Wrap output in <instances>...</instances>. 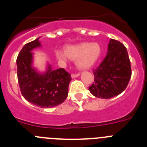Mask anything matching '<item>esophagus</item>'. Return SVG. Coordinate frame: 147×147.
<instances>
[{
    "label": "esophagus",
    "instance_id": "esophagus-1",
    "mask_svg": "<svg viewBox=\"0 0 147 147\" xmlns=\"http://www.w3.org/2000/svg\"><path fill=\"white\" fill-rule=\"evenodd\" d=\"M80 75V73H73V74H71V77L72 78H75V77H77V76H79Z\"/></svg>",
    "mask_w": 147,
    "mask_h": 147
}]
</instances>
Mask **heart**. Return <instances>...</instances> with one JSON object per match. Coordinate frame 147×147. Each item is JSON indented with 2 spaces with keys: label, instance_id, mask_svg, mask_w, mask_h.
I'll return each instance as SVG.
<instances>
[{
  "label": "heart",
  "instance_id": "heart-1",
  "mask_svg": "<svg viewBox=\"0 0 147 147\" xmlns=\"http://www.w3.org/2000/svg\"><path fill=\"white\" fill-rule=\"evenodd\" d=\"M101 54V48L97 43L82 42L70 45L65 49V54L60 51H56V57L60 62H65L67 57L76 60L80 69H88L96 63Z\"/></svg>",
  "mask_w": 147,
  "mask_h": 147
}]
</instances>
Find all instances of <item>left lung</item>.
<instances>
[{"instance_id": "left-lung-1", "label": "left lung", "mask_w": 147, "mask_h": 147, "mask_svg": "<svg viewBox=\"0 0 147 147\" xmlns=\"http://www.w3.org/2000/svg\"><path fill=\"white\" fill-rule=\"evenodd\" d=\"M93 73L94 82L88 89L94 96L110 98L121 93L132 75L130 60L125 46L111 39L107 56Z\"/></svg>"}]
</instances>
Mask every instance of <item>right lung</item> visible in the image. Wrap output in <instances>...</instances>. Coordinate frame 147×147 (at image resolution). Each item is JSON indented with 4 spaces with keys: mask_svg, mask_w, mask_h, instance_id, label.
Segmentation results:
<instances>
[{
    "mask_svg": "<svg viewBox=\"0 0 147 147\" xmlns=\"http://www.w3.org/2000/svg\"><path fill=\"white\" fill-rule=\"evenodd\" d=\"M38 38L26 44L17 58L18 80L23 96L33 105L49 108L60 105L67 97L71 74L64 68L52 71L51 67L44 74L32 67L34 49L40 47Z\"/></svg>",
    "mask_w": 147,
    "mask_h": 147,
    "instance_id": "right-lung-1",
    "label": "right lung"
}]
</instances>
